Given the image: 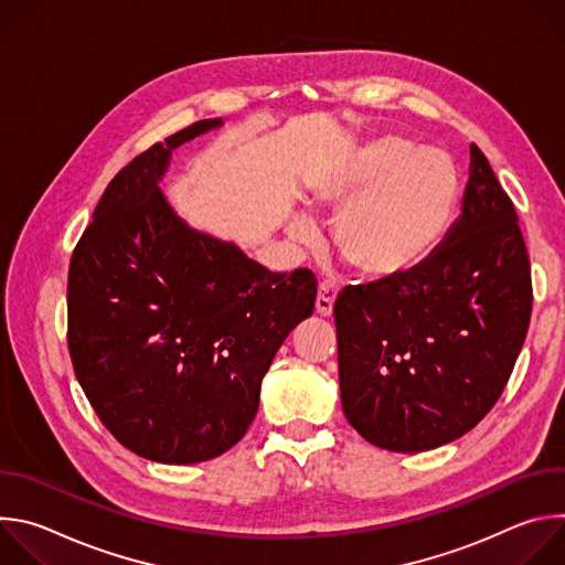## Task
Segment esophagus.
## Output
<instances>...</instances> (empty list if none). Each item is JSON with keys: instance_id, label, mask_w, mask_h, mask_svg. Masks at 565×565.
Listing matches in <instances>:
<instances>
[{"instance_id": "esophagus-1", "label": "esophagus", "mask_w": 565, "mask_h": 565, "mask_svg": "<svg viewBox=\"0 0 565 565\" xmlns=\"http://www.w3.org/2000/svg\"><path fill=\"white\" fill-rule=\"evenodd\" d=\"M340 292V286L333 284V281H321L319 284V290H317V301H315V308L319 315L329 317L333 312V303H335V297Z\"/></svg>"}]
</instances>
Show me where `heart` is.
<instances>
[{"instance_id": "1", "label": "heart", "mask_w": 565, "mask_h": 565, "mask_svg": "<svg viewBox=\"0 0 565 565\" xmlns=\"http://www.w3.org/2000/svg\"><path fill=\"white\" fill-rule=\"evenodd\" d=\"M460 196L454 158L438 147L380 138L342 170L310 185V203L338 209L333 244L369 279L407 275L427 262L447 236ZM288 232L312 238L315 223L292 214Z\"/></svg>"}]
</instances>
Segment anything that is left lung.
<instances>
[{
    "mask_svg": "<svg viewBox=\"0 0 565 565\" xmlns=\"http://www.w3.org/2000/svg\"><path fill=\"white\" fill-rule=\"evenodd\" d=\"M342 409L388 451H427L473 429L501 397L532 315L519 214L469 147L462 214L407 275L347 286L335 301Z\"/></svg>",
    "mask_w": 565,
    "mask_h": 565,
    "instance_id": "1",
    "label": "left lung"
}]
</instances>
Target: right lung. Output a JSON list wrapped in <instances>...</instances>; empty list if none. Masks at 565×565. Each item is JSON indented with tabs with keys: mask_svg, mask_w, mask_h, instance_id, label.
I'll list each match as a JSON object with an SVG mask.
<instances>
[{
	"mask_svg": "<svg viewBox=\"0 0 565 565\" xmlns=\"http://www.w3.org/2000/svg\"><path fill=\"white\" fill-rule=\"evenodd\" d=\"M199 120L107 185L71 255L66 342L100 423L129 451L170 465L221 456L248 431L262 380L312 315L308 268L270 273L181 221L158 181Z\"/></svg>",
	"mask_w": 565,
	"mask_h": 565,
	"instance_id": "right-lung-1",
	"label": "right lung"
}]
</instances>
